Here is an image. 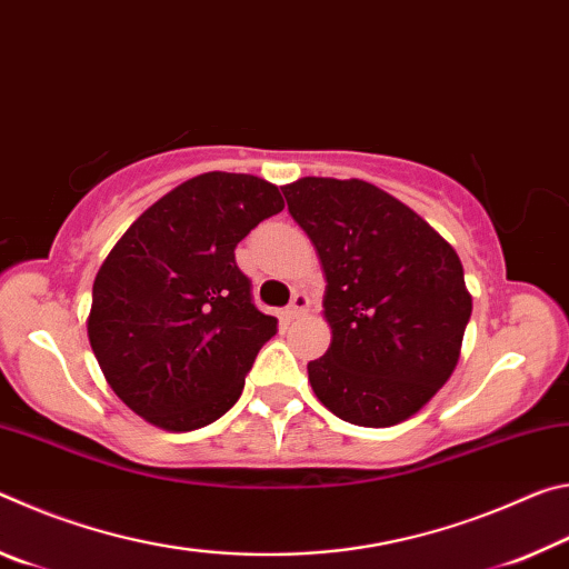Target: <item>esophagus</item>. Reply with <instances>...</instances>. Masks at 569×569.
I'll use <instances>...</instances> for the list:
<instances>
[{
	"mask_svg": "<svg viewBox=\"0 0 569 569\" xmlns=\"http://www.w3.org/2000/svg\"><path fill=\"white\" fill-rule=\"evenodd\" d=\"M308 306H311V298H308L303 291L293 293L291 303H288V308H286V319H288V321L298 319V316H303V313L308 311Z\"/></svg>",
	"mask_w": 569,
	"mask_h": 569,
	"instance_id": "esophagus-1",
	"label": "esophagus"
}]
</instances>
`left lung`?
<instances>
[{
  "instance_id": "left-lung-1",
  "label": "left lung",
  "mask_w": 569,
  "mask_h": 569,
  "mask_svg": "<svg viewBox=\"0 0 569 569\" xmlns=\"http://www.w3.org/2000/svg\"><path fill=\"white\" fill-rule=\"evenodd\" d=\"M281 190L326 273L333 339L308 363L316 397L359 427L409 419L459 361L471 316L459 256L371 182L301 178Z\"/></svg>"
}]
</instances>
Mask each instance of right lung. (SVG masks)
I'll return each instance as SVG.
<instances>
[{
	"label": "right lung",
	"mask_w": 569,
	"mask_h": 569,
	"mask_svg": "<svg viewBox=\"0 0 569 569\" xmlns=\"http://www.w3.org/2000/svg\"><path fill=\"white\" fill-rule=\"evenodd\" d=\"M283 210L256 176L206 172L124 230L92 286L90 346L112 391L168 431L216 421L278 321L258 311L236 246Z\"/></svg>",
	"instance_id": "right-lung-1"
}]
</instances>
